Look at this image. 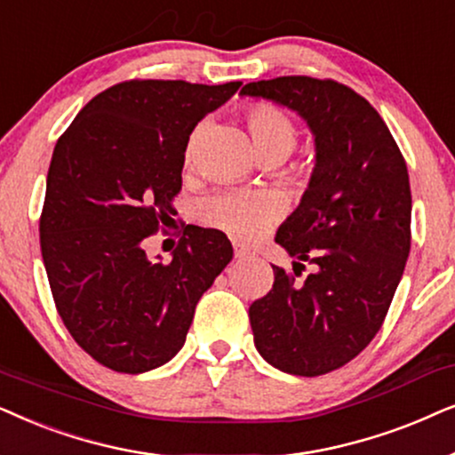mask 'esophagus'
Returning a JSON list of instances; mask_svg holds the SVG:
<instances>
[{"label":"esophagus","instance_id":"esophagus-1","mask_svg":"<svg viewBox=\"0 0 455 455\" xmlns=\"http://www.w3.org/2000/svg\"><path fill=\"white\" fill-rule=\"evenodd\" d=\"M233 247H235V258H237V259H245V258H251L253 256V251L247 250V247H243V245L235 243Z\"/></svg>","mask_w":455,"mask_h":455}]
</instances>
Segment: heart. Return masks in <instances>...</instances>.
Segmentation results:
<instances>
[{
	"label": "heart",
	"instance_id": "obj_1",
	"mask_svg": "<svg viewBox=\"0 0 455 455\" xmlns=\"http://www.w3.org/2000/svg\"><path fill=\"white\" fill-rule=\"evenodd\" d=\"M245 123L258 160L281 162L291 154L298 132L291 118L278 108L264 104L247 108ZM193 149H196V135L185 149L187 162L193 157ZM202 216L205 222L214 224L233 237L256 239L275 216V204L264 196L222 193L204 204Z\"/></svg>",
	"mask_w": 455,
	"mask_h": 455
}]
</instances>
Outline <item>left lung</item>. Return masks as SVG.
<instances>
[{
    "label": "left lung",
    "mask_w": 455,
    "mask_h": 455,
    "mask_svg": "<svg viewBox=\"0 0 455 455\" xmlns=\"http://www.w3.org/2000/svg\"><path fill=\"white\" fill-rule=\"evenodd\" d=\"M241 97L268 100L306 120L314 168L275 241L304 283L278 266L250 306L253 343L278 371L318 377L354 360L377 335L410 253L411 193L395 139L364 97L335 81L278 76Z\"/></svg>",
    "instance_id": "obj_1"
}]
</instances>
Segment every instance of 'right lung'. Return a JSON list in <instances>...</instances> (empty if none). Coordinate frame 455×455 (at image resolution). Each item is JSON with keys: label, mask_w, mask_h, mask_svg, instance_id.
Here are the masks:
<instances>
[{"label": "right lung", "mask_w": 455, "mask_h": 455, "mask_svg": "<svg viewBox=\"0 0 455 455\" xmlns=\"http://www.w3.org/2000/svg\"><path fill=\"white\" fill-rule=\"evenodd\" d=\"M241 87L126 81L95 95L58 139L41 253L72 339L116 372L141 374L185 345L196 306L233 259L227 235L196 228L171 262L143 241L172 212L189 135Z\"/></svg>", "instance_id": "right-lung-1"}]
</instances>
